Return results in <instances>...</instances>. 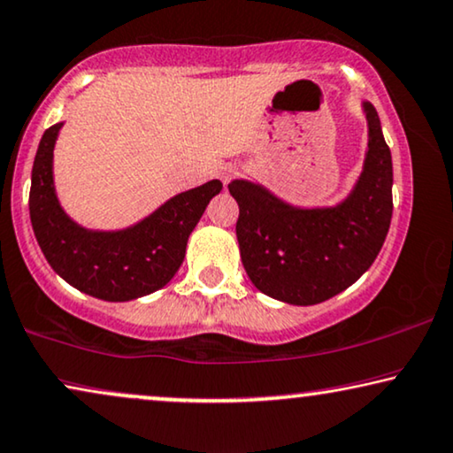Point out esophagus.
<instances>
[{
  "instance_id": "1",
  "label": "esophagus",
  "mask_w": 453,
  "mask_h": 453,
  "mask_svg": "<svg viewBox=\"0 0 453 453\" xmlns=\"http://www.w3.org/2000/svg\"><path fill=\"white\" fill-rule=\"evenodd\" d=\"M234 174H237V166H233V164H228V166H225L220 170V179L222 183H231V180L234 179Z\"/></svg>"
}]
</instances>
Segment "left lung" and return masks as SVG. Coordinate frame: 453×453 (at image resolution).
Listing matches in <instances>:
<instances>
[{
	"label": "left lung",
	"instance_id": "8db88e82",
	"mask_svg": "<svg viewBox=\"0 0 453 453\" xmlns=\"http://www.w3.org/2000/svg\"><path fill=\"white\" fill-rule=\"evenodd\" d=\"M368 151L354 189L333 208H296L262 185L233 180L245 273L266 296L314 305L348 289L372 266L393 214V164L380 120L364 102Z\"/></svg>",
	"mask_w": 453,
	"mask_h": 453
}]
</instances>
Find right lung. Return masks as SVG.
<instances>
[{"label":"right lung","instance_id":"obj_1","mask_svg":"<svg viewBox=\"0 0 453 453\" xmlns=\"http://www.w3.org/2000/svg\"><path fill=\"white\" fill-rule=\"evenodd\" d=\"M62 122L41 137L33 164L31 225L45 260L79 291L128 302L162 289L185 260L187 239L222 189L220 180L170 197L154 214L122 231H91L70 219L54 187V148Z\"/></svg>","mask_w":453,"mask_h":453}]
</instances>
